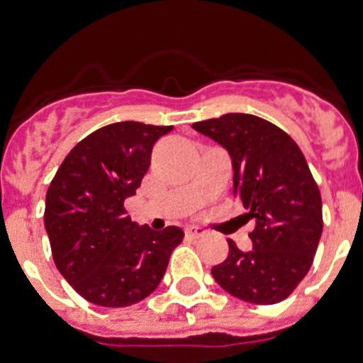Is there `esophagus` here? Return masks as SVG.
I'll return each instance as SVG.
<instances>
[{
	"instance_id": "34e87169",
	"label": "esophagus",
	"mask_w": 363,
	"mask_h": 363,
	"mask_svg": "<svg viewBox=\"0 0 363 363\" xmlns=\"http://www.w3.org/2000/svg\"><path fill=\"white\" fill-rule=\"evenodd\" d=\"M184 233H186L188 239H199L205 235V230L203 228H198V226H190V228H186V232Z\"/></svg>"
}]
</instances>
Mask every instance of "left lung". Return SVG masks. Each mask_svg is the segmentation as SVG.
<instances>
[{
  "label": "left lung",
  "instance_id": "8db88e82",
  "mask_svg": "<svg viewBox=\"0 0 363 363\" xmlns=\"http://www.w3.org/2000/svg\"><path fill=\"white\" fill-rule=\"evenodd\" d=\"M192 128L226 148L233 196L256 218L252 248L230 252L211 273L228 294L256 305L279 303L309 273L322 235V198L292 137L254 115L230 113Z\"/></svg>",
  "mask_w": 363,
  "mask_h": 363
}]
</instances>
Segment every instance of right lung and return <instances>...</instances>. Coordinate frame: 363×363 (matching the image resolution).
<instances>
[{"label": "right lung", "instance_id": "obj_1", "mask_svg": "<svg viewBox=\"0 0 363 363\" xmlns=\"http://www.w3.org/2000/svg\"><path fill=\"white\" fill-rule=\"evenodd\" d=\"M173 125L115 122L77 143L47 190L45 228L54 264L79 296L128 307L158 288L184 232L137 226L124 209Z\"/></svg>", "mask_w": 363, "mask_h": 363}]
</instances>
